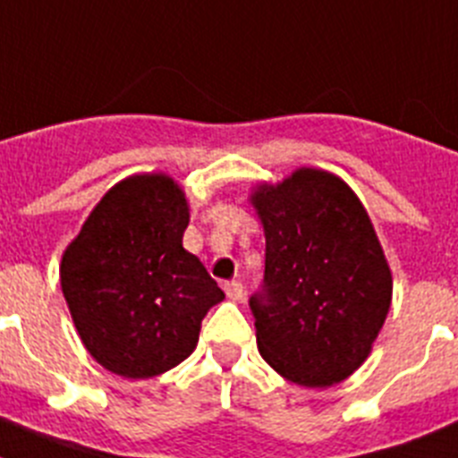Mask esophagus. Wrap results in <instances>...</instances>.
<instances>
[{"mask_svg": "<svg viewBox=\"0 0 458 458\" xmlns=\"http://www.w3.org/2000/svg\"><path fill=\"white\" fill-rule=\"evenodd\" d=\"M225 293H226V298H229V301L238 302L242 298V284H241V282H236V279H233V282H226Z\"/></svg>", "mask_w": 458, "mask_h": 458, "instance_id": "34e87169", "label": "esophagus"}]
</instances>
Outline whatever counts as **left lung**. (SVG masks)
<instances>
[{"label":"left lung","instance_id":"obj_1","mask_svg":"<svg viewBox=\"0 0 458 458\" xmlns=\"http://www.w3.org/2000/svg\"><path fill=\"white\" fill-rule=\"evenodd\" d=\"M266 236V293L250 301L261 358L291 383L330 387L371 353L392 270L369 213L337 174L298 167L250 192Z\"/></svg>","mask_w":458,"mask_h":458}]
</instances>
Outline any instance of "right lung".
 <instances>
[{
    "mask_svg": "<svg viewBox=\"0 0 458 458\" xmlns=\"http://www.w3.org/2000/svg\"><path fill=\"white\" fill-rule=\"evenodd\" d=\"M188 222V197L169 174H132L103 194L64 250L59 279L75 330L112 374L153 378L181 365L210 307L225 301L183 248Z\"/></svg>",
    "mask_w": 458,
    "mask_h": 458,
    "instance_id": "obj_1",
    "label": "right lung"
}]
</instances>
